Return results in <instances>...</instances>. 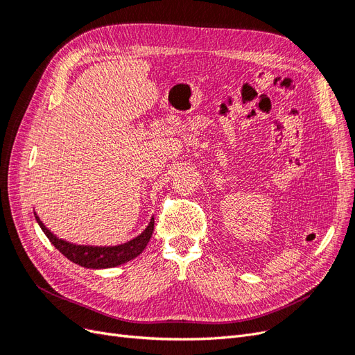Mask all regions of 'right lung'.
I'll list each match as a JSON object with an SVG mask.
<instances>
[{
    "label": "right lung",
    "mask_w": 355,
    "mask_h": 355,
    "mask_svg": "<svg viewBox=\"0 0 355 355\" xmlns=\"http://www.w3.org/2000/svg\"><path fill=\"white\" fill-rule=\"evenodd\" d=\"M35 214V219L40 225V228L47 235L50 243L56 247V249L73 263H77L84 268H92V270H102V268H114L118 265H123L128 261L135 259L144 252L146 244L151 240V235L154 232V218L148 223V227L144 230L142 234H139L133 240L127 241L120 245H78L68 243L62 239H58L55 234L50 232L46 228V225L40 220Z\"/></svg>",
    "instance_id": "1"
}]
</instances>
